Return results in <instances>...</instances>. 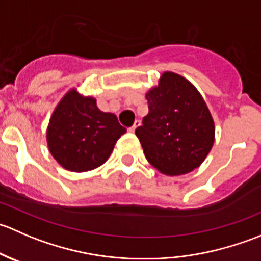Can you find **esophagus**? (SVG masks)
<instances>
[{
    "label": "esophagus",
    "instance_id": "obj_1",
    "mask_svg": "<svg viewBox=\"0 0 261 261\" xmlns=\"http://www.w3.org/2000/svg\"><path fill=\"white\" fill-rule=\"evenodd\" d=\"M140 125H141L140 120H136V121H135V122H134V125H133V126H131V127H130V128H128V131H130V133H135V130H136V128H138V127H139V126H140Z\"/></svg>",
    "mask_w": 261,
    "mask_h": 261
}]
</instances>
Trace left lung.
I'll return each mask as SVG.
<instances>
[{"label": "left lung", "mask_w": 261, "mask_h": 261, "mask_svg": "<svg viewBox=\"0 0 261 261\" xmlns=\"http://www.w3.org/2000/svg\"><path fill=\"white\" fill-rule=\"evenodd\" d=\"M145 97L149 114L135 134L147 162L165 175L198 168L215 143V122L201 93L181 75L164 72Z\"/></svg>", "instance_id": "left-lung-1"}]
</instances>
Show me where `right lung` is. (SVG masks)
<instances>
[{"mask_svg":"<svg viewBox=\"0 0 261 261\" xmlns=\"http://www.w3.org/2000/svg\"><path fill=\"white\" fill-rule=\"evenodd\" d=\"M125 133L116 115L101 111L93 97L72 88L50 117L46 141L50 154L64 169L81 173L101 167Z\"/></svg>","mask_w":261,"mask_h":261,"instance_id":"obj_1","label":"right lung"}]
</instances>
